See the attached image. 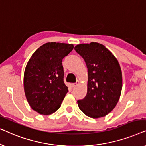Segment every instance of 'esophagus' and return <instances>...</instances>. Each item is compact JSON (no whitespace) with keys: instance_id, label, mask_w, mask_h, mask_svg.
Masks as SVG:
<instances>
[{"instance_id":"esophagus-1","label":"esophagus","mask_w":146,"mask_h":146,"mask_svg":"<svg viewBox=\"0 0 146 146\" xmlns=\"http://www.w3.org/2000/svg\"><path fill=\"white\" fill-rule=\"evenodd\" d=\"M78 84H79V81H78L77 82L72 84L71 86H72V87H75V86H78Z\"/></svg>"}]
</instances>
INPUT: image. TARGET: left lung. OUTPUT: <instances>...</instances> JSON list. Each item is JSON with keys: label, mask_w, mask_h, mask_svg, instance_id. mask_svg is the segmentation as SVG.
Listing matches in <instances>:
<instances>
[{"label": "left lung", "mask_w": 146, "mask_h": 146, "mask_svg": "<svg viewBox=\"0 0 146 146\" xmlns=\"http://www.w3.org/2000/svg\"><path fill=\"white\" fill-rule=\"evenodd\" d=\"M75 50L84 59L88 78L87 94L78 100L80 110L92 118L105 116L118 102L122 88L120 65L114 55L102 44H81Z\"/></svg>", "instance_id": "1"}]
</instances>
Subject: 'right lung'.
Here are the masks:
<instances>
[{
    "label": "right lung",
    "mask_w": 146,
    "mask_h": 146,
    "mask_svg": "<svg viewBox=\"0 0 146 146\" xmlns=\"http://www.w3.org/2000/svg\"><path fill=\"white\" fill-rule=\"evenodd\" d=\"M74 48L72 44L47 42L31 56L24 73V90L34 111L50 115L60 107L68 88L64 82L62 59Z\"/></svg>",
    "instance_id": "1"
}]
</instances>
